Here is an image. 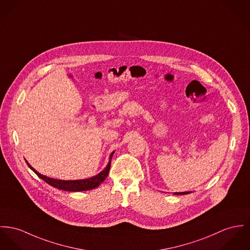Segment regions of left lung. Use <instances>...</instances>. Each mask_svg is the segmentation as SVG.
Here are the masks:
<instances>
[{"label": "left lung", "instance_id": "obj_1", "mask_svg": "<svg viewBox=\"0 0 250 250\" xmlns=\"http://www.w3.org/2000/svg\"><path fill=\"white\" fill-rule=\"evenodd\" d=\"M190 191H188V192H174L173 194H175V195H186V194H189Z\"/></svg>", "mask_w": 250, "mask_h": 250}]
</instances>
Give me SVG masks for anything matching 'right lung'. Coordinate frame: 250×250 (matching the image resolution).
I'll use <instances>...</instances> for the list:
<instances>
[{"instance_id": "1", "label": "right lung", "mask_w": 250, "mask_h": 250, "mask_svg": "<svg viewBox=\"0 0 250 250\" xmlns=\"http://www.w3.org/2000/svg\"><path fill=\"white\" fill-rule=\"evenodd\" d=\"M115 151L111 152L109 155V161L108 164L106 165V167H104V169L103 171L97 174L93 177L90 178H86V179H83V180H69V181H65V180H59V179H54V178H49L47 176H44L38 171H36L29 164L27 161L26 164L27 166L30 167V169L34 173L37 174V176L40 177L42 180H43L45 183H47L48 185L52 186L53 188H56L58 189L61 190H65V191H71V192H77V191H85V190H90L93 188H96L100 184H102L105 178L107 177L109 169H110V165H111V159L112 156Z\"/></svg>"}]
</instances>
